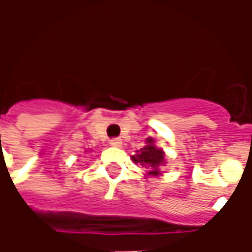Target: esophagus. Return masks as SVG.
<instances>
[{
  "label": "esophagus",
  "instance_id": "34e87169",
  "mask_svg": "<svg viewBox=\"0 0 252 252\" xmlns=\"http://www.w3.org/2000/svg\"><path fill=\"white\" fill-rule=\"evenodd\" d=\"M110 146H113V147H120L121 144H123V140H121L120 137H113V139H110Z\"/></svg>",
  "mask_w": 252,
  "mask_h": 252
}]
</instances>
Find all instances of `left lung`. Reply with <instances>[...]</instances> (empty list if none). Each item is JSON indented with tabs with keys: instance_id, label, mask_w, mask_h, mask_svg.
I'll return each instance as SVG.
<instances>
[{
	"instance_id": "8db88e82",
	"label": "left lung",
	"mask_w": 252,
	"mask_h": 252,
	"mask_svg": "<svg viewBox=\"0 0 252 252\" xmlns=\"http://www.w3.org/2000/svg\"><path fill=\"white\" fill-rule=\"evenodd\" d=\"M135 163H140L147 170L148 174L159 175L160 166L164 163V154L163 150L155 147L154 140L150 137L147 139V146L140 148V151H137L135 157H132Z\"/></svg>"
}]
</instances>
